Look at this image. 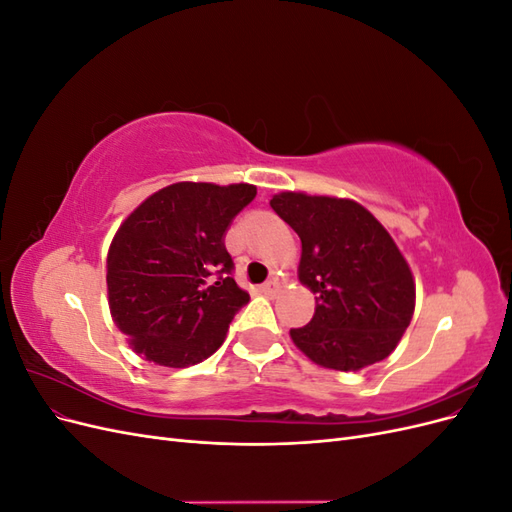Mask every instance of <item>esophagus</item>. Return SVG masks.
I'll use <instances>...</instances> for the list:
<instances>
[{"label": "esophagus", "instance_id": "esophagus-1", "mask_svg": "<svg viewBox=\"0 0 512 512\" xmlns=\"http://www.w3.org/2000/svg\"><path fill=\"white\" fill-rule=\"evenodd\" d=\"M260 290L265 292V294H269V297H273V294L280 292V284H277L275 280H271V282H267V284H262Z\"/></svg>", "mask_w": 512, "mask_h": 512}]
</instances>
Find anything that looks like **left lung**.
<instances>
[{"label":"left lung","instance_id":"1","mask_svg":"<svg viewBox=\"0 0 512 512\" xmlns=\"http://www.w3.org/2000/svg\"><path fill=\"white\" fill-rule=\"evenodd\" d=\"M271 207L299 235V282L316 294L314 318L290 329L292 344L335 371L386 359L416 303L414 275L389 230L352 198L286 190Z\"/></svg>","mask_w":512,"mask_h":512}]
</instances>
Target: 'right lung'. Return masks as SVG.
Returning a JSON list of instances; mask_svg holds the SVG:
<instances>
[{
	"instance_id": "1",
	"label": "right lung",
	"mask_w": 512,
	"mask_h": 512,
	"mask_svg": "<svg viewBox=\"0 0 512 512\" xmlns=\"http://www.w3.org/2000/svg\"><path fill=\"white\" fill-rule=\"evenodd\" d=\"M256 196L252 183L179 181L153 192L117 228L106 254L108 309L130 348L162 367L218 350L250 294L228 277L224 232ZM218 272V283L208 277Z\"/></svg>"
}]
</instances>
